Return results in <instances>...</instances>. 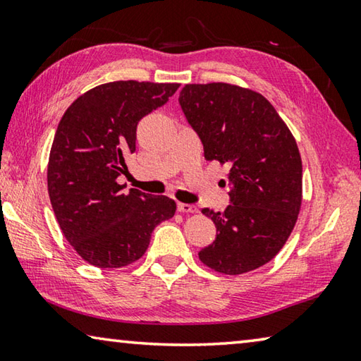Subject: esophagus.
<instances>
[{"mask_svg": "<svg viewBox=\"0 0 361 361\" xmlns=\"http://www.w3.org/2000/svg\"><path fill=\"white\" fill-rule=\"evenodd\" d=\"M176 209H178V212H181V213H197V207L189 205V204L178 202V205H176Z\"/></svg>", "mask_w": 361, "mask_h": 361, "instance_id": "obj_1", "label": "esophagus"}]
</instances>
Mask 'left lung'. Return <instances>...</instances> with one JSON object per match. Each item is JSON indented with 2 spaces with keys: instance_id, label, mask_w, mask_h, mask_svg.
I'll use <instances>...</instances> for the list:
<instances>
[{
  "instance_id": "left-lung-1",
  "label": "left lung",
  "mask_w": 361,
  "mask_h": 361,
  "mask_svg": "<svg viewBox=\"0 0 361 361\" xmlns=\"http://www.w3.org/2000/svg\"><path fill=\"white\" fill-rule=\"evenodd\" d=\"M178 103L205 157L231 167L229 205L202 209L216 239L200 250V261L229 276L264 266L285 245L301 209L295 138L264 97L239 85L186 84Z\"/></svg>"
}]
</instances>
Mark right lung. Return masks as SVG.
Returning <instances> with one entry per match:
<instances>
[{"label": "right lung", "mask_w": 361, "mask_h": 361, "mask_svg": "<svg viewBox=\"0 0 361 361\" xmlns=\"http://www.w3.org/2000/svg\"><path fill=\"white\" fill-rule=\"evenodd\" d=\"M180 84L106 82L66 109L47 167L49 197L66 240L90 264L122 267L137 261L157 224L175 215V200L130 188L118 176L135 151L137 126Z\"/></svg>", "instance_id": "right-lung-1"}]
</instances>
